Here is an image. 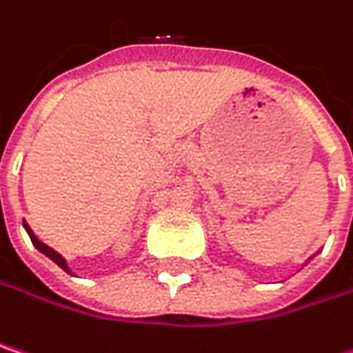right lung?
I'll list each match as a JSON object with an SVG mask.
<instances>
[{"label":"right lung","instance_id":"right-lung-1","mask_svg":"<svg viewBox=\"0 0 353 353\" xmlns=\"http://www.w3.org/2000/svg\"><path fill=\"white\" fill-rule=\"evenodd\" d=\"M24 227H26V231H28V235H30V239H32V245H34L38 251H42V253H44L46 257H50V259H52V261H54V263H57L59 268H63L65 272H71V270L67 268V261L63 259V255H61V253H57L54 249H50L48 245H44V243H42L40 239H36V235L32 233V229H30V227H28L26 223H24Z\"/></svg>","mask_w":353,"mask_h":353}]
</instances>
